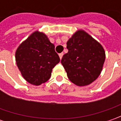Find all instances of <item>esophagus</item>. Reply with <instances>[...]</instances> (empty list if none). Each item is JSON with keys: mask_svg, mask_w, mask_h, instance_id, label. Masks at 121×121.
Instances as JSON below:
<instances>
[{"mask_svg": "<svg viewBox=\"0 0 121 121\" xmlns=\"http://www.w3.org/2000/svg\"><path fill=\"white\" fill-rule=\"evenodd\" d=\"M63 54H63V53H60V54H59V57H60V59H61V58H63Z\"/></svg>", "mask_w": 121, "mask_h": 121, "instance_id": "34e87169", "label": "esophagus"}]
</instances>
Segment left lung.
I'll use <instances>...</instances> for the list:
<instances>
[{"label": "left lung", "mask_w": 121, "mask_h": 121, "mask_svg": "<svg viewBox=\"0 0 121 121\" xmlns=\"http://www.w3.org/2000/svg\"><path fill=\"white\" fill-rule=\"evenodd\" d=\"M68 52L61 63L69 80L78 86L90 85L102 71L106 54L102 46L84 30L77 31L67 42Z\"/></svg>", "instance_id": "8db88e82"}]
</instances>
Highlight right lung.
Masks as SVG:
<instances>
[{"mask_svg": "<svg viewBox=\"0 0 121 121\" xmlns=\"http://www.w3.org/2000/svg\"><path fill=\"white\" fill-rule=\"evenodd\" d=\"M15 60L26 81L40 86L50 78L52 69L60 62V58L47 35L35 31L19 46Z\"/></svg>", "mask_w": 121, "mask_h": 121, "instance_id": "obj_1", "label": "right lung"}]
</instances>
